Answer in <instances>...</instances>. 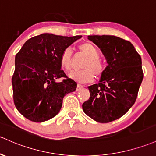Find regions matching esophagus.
I'll list each match as a JSON object with an SVG mask.
<instances>
[{"instance_id":"34e87169","label":"esophagus","mask_w":156,"mask_h":156,"mask_svg":"<svg viewBox=\"0 0 156 156\" xmlns=\"http://www.w3.org/2000/svg\"><path fill=\"white\" fill-rule=\"evenodd\" d=\"M83 88V85H81L78 84V85H77V86H76V91H80V90H81L82 88Z\"/></svg>"}]
</instances>
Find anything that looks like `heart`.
Masks as SVG:
<instances>
[{"instance_id":"heart-1","label":"heart","mask_w":156,"mask_h":156,"mask_svg":"<svg viewBox=\"0 0 156 156\" xmlns=\"http://www.w3.org/2000/svg\"><path fill=\"white\" fill-rule=\"evenodd\" d=\"M78 49L82 54L88 58V60L83 66L84 71L73 73L71 75V77L80 83H91L94 76L97 79L100 78L104 71V66L100 61V52L96 47L89 42H84L79 45ZM59 60L60 65L65 71H72L73 57L72 51L69 48L63 50Z\"/></svg>"}]
</instances>
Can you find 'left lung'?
<instances>
[{
    "label": "left lung",
    "mask_w": 156,
    "mask_h": 156,
    "mask_svg": "<svg viewBox=\"0 0 156 156\" xmlns=\"http://www.w3.org/2000/svg\"><path fill=\"white\" fill-rule=\"evenodd\" d=\"M107 60L98 84L88 86L83 109L99 123L121 118L134 105L144 77L141 57L130 41L115 36H88Z\"/></svg>",
    "instance_id": "obj_1"
}]
</instances>
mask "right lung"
<instances>
[{"label":"right lung","mask_w":156,"mask_h":156,"mask_svg":"<svg viewBox=\"0 0 156 156\" xmlns=\"http://www.w3.org/2000/svg\"><path fill=\"white\" fill-rule=\"evenodd\" d=\"M81 37L43 33L28 39L18 52L12 77L13 100L24 118L37 123L53 118L65 95L76 90L77 83L61 70L59 59L63 50Z\"/></svg>","instance_id":"1"}]
</instances>
